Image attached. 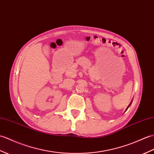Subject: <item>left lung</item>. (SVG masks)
<instances>
[{"label":"left lung","instance_id":"obj_1","mask_svg":"<svg viewBox=\"0 0 154 154\" xmlns=\"http://www.w3.org/2000/svg\"><path fill=\"white\" fill-rule=\"evenodd\" d=\"M131 103H132V102H131V103H130V104H129V105H128V108H127V109H128V107H129V106H131Z\"/></svg>","mask_w":154,"mask_h":154}]
</instances>
